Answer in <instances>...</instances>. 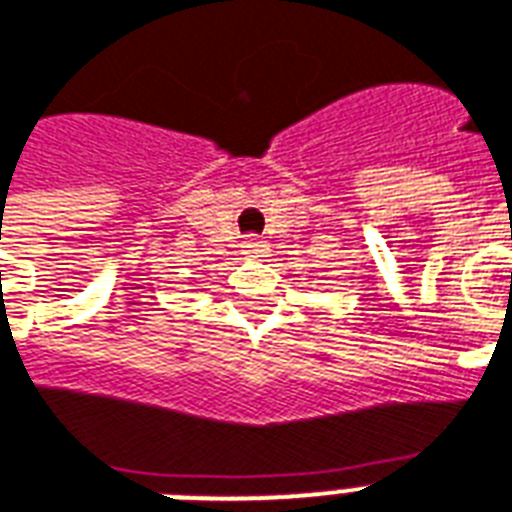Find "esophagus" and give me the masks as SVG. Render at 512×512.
<instances>
[{
    "instance_id": "34e87169",
    "label": "esophagus",
    "mask_w": 512,
    "mask_h": 512,
    "mask_svg": "<svg viewBox=\"0 0 512 512\" xmlns=\"http://www.w3.org/2000/svg\"><path fill=\"white\" fill-rule=\"evenodd\" d=\"M244 252L260 257L265 252V241L260 239V236H247V241H244Z\"/></svg>"
}]
</instances>
